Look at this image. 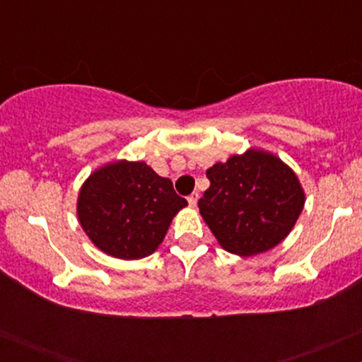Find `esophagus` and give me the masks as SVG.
I'll return each instance as SVG.
<instances>
[{
    "mask_svg": "<svg viewBox=\"0 0 362 362\" xmlns=\"http://www.w3.org/2000/svg\"><path fill=\"white\" fill-rule=\"evenodd\" d=\"M197 199H199V194L197 192H192V194L189 195V197H187V201H189L190 206H195V204H197Z\"/></svg>",
    "mask_w": 362,
    "mask_h": 362,
    "instance_id": "1",
    "label": "esophagus"
}]
</instances>
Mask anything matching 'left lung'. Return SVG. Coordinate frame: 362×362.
I'll return each mask as SVG.
<instances>
[{
    "instance_id": "obj_1",
    "label": "left lung",
    "mask_w": 362,
    "mask_h": 362,
    "mask_svg": "<svg viewBox=\"0 0 362 362\" xmlns=\"http://www.w3.org/2000/svg\"><path fill=\"white\" fill-rule=\"evenodd\" d=\"M199 209L224 250L250 257L281 243L300 218L305 194L296 175L269 153L247 151L206 172Z\"/></svg>"
}]
</instances>
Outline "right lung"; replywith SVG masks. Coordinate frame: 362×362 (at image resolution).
Here are the masks:
<instances>
[{"label": "right lung", "instance_id": "right-lung-1", "mask_svg": "<svg viewBox=\"0 0 362 362\" xmlns=\"http://www.w3.org/2000/svg\"><path fill=\"white\" fill-rule=\"evenodd\" d=\"M187 201L146 163L117 161L90 175L78 197L83 230L100 250L126 260L151 255Z\"/></svg>", "mask_w": 362, "mask_h": 362}]
</instances>
